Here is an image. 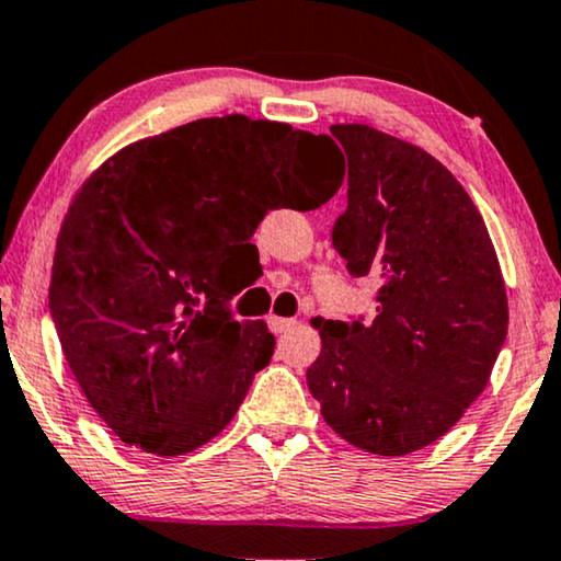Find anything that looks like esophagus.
Here are the masks:
<instances>
[{
	"label": "esophagus",
	"mask_w": 561,
	"mask_h": 561,
	"mask_svg": "<svg viewBox=\"0 0 561 561\" xmlns=\"http://www.w3.org/2000/svg\"><path fill=\"white\" fill-rule=\"evenodd\" d=\"M291 325H295V320H291V318H279V314H270V330H272V333L282 335V333H287Z\"/></svg>",
	"instance_id": "34e87169"
}]
</instances>
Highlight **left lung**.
I'll return each mask as SVG.
<instances>
[{"label": "left lung", "instance_id": "1", "mask_svg": "<svg viewBox=\"0 0 561 561\" xmlns=\"http://www.w3.org/2000/svg\"><path fill=\"white\" fill-rule=\"evenodd\" d=\"M330 134L348 157L333 241L351 277L383 287L370 322L312 320L322 348L307 386L335 435L409 455L447 435L491 381L506 282L483 216L445 164L368 124Z\"/></svg>", "mask_w": 561, "mask_h": 561}]
</instances>
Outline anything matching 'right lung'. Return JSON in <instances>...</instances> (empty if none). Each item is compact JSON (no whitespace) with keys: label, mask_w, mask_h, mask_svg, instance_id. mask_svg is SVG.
<instances>
[{"label":"right lung","mask_w":561,"mask_h":561,"mask_svg":"<svg viewBox=\"0 0 561 561\" xmlns=\"http://www.w3.org/2000/svg\"><path fill=\"white\" fill-rule=\"evenodd\" d=\"M333 139L243 114L131 141L78 187L55 243L50 312L78 386L126 445L178 457L239 412L274 335L236 322L224 266L266 210L343 183ZM201 298L209 307L197 310Z\"/></svg>","instance_id":"right-lung-1"}]
</instances>
